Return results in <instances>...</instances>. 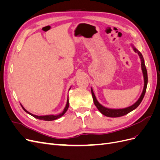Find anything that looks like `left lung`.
<instances>
[{
    "instance_id": "obj_1",
    "label": "left lung",
    "mask_w": 160,
    "mask_h": 160,
    "mask_svg": "<svg viewBox=\"0 0 160 160\" xmlns=\"http://www.w3.org/2000/svg\"><path fill=\"white\" fill-rule=\"evenodd\" d=\"M133 50L135 52H138V54L139 55L140 59H141V61H142V71L143 73V77H144V88H143V90L142 93L141 97H140L139 99L138 100V101H136L133 105H132L130 107H128L127 108L125 109H108L106 108L103 106L101 105L100 103H99V102L97 101V99L95 98V96L94 95V93L93 90L91 89V94H92V97H93V102L95 105L99 109V111L100 112L102 113L103 115L108 116V117H110V118H118V117H121V116H123L125 115H126L128 113H129L131 111H133V109H135V108H137L139 105L141 103V102L142 101L143 97L145 95V93H146V88H147V85H148V72H147V69L146 65H145V62H144V59L143 57L142 56V54L138 50H137L135 48L133 47Z\"/></svg>"
}]
</instances>
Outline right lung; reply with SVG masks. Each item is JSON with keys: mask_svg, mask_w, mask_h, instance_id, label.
Segmentation results:
<instances>
[{"mask_svg": "<svg viewBox=\"0 0 160 160\" xmlns=\"http://www.w3.org/2000/svg\"><path fill=\"white\" fill-rule=\"evenodd\" d=\"M68 98H69V97H68ZM69 105V99H67V104H66V106H65V109H64L63 111H62V113H61L60 114H59V115H51L38 116V115H33V114H32V113H29V112H28V111H27L25 108H24L23 107H22V109H24V111H25L27 113H28V114H30L31 115L33 116L34 118H37V119H38L45 120V121H52V120H55V119H58V118H61V117L62 115H63L65 113L66 111H67V109H68Z\"/></svg>", "mask_w": 160, "mask_h": 160, "instance_id": "add662e5", "label": "right lung"}]
</instances>
